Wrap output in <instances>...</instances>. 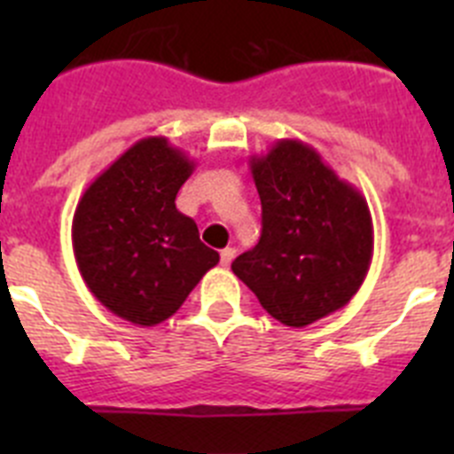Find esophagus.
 Here are the masks:
<instances>
[{"label":"esophagus","instance_id":"obj_1","mask_svg":"<svg viewBox=\"0 0 454 454\" xmlns=\"http://www.w3.org/2000/svg\"><path fill=\"white\" fill-rule=\"evenodd\" d=\"M234 256H236L234 247H224V250L220 252V263H223V266L227 268L231 262H234Z\"/></svg>","mask_w":454,"mask_h":454}]
</instances>
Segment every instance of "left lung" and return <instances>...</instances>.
<instances>
[{"label":"left lung","instance_id":"1","mask_svg":"<svg viewBox=\"0 0 454 454\" xmlns=\"http://www.w3.org/2000/svg\"><path fill=\"white\" fill-rule=\"evenodd\" d=\"M262 198V239L231 270L288 327H307L346 307L372 259L366 198L339 179L302 140H277L252 156Z\"/></svg>","mask_w":454,"mask_h":454}]
</instances>
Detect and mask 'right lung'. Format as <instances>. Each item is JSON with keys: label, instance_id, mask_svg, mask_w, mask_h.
<instances>
[{"label": "right lung", "instance_id": "obj_1", "mask_svg": "<svg viewBox=\"0 0 454 454\" xmlns=\"http://www.w3.org/2000/svg\"><path fill=\"white\" fill-rule=\"evenodd\" d=\"M192 170L195 161L168 138H143L86 188L72 218L86 286L111 314L140 327L170 318L220 262L175 204Z\"/></svg>", "mask_w": 454, "mask_h": 454}]
</instances>
